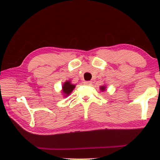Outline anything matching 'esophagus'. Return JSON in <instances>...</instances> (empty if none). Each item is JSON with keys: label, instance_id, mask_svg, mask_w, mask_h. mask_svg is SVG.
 <instances>
[{"label": "esophagus", "instance_id": "esophagus-1", "mask_svg": "<svg viewBox=\"0 0 160 160\" xmlns=\"http://www.w3.org/2000/svg\"><path fill=\"white\" fill-rule=\"evenodd\" d=\"M91 83H92L91 81H84V82H83V84L85 85H91Z\"/></svg>", "mask_w": 160, "mask_h": 160}]
</instances>
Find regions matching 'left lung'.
<instances>
[{
	"label": "left lung",
	"instance_id": "left-lung-1",
	"mask_svg": "<svg viewBox=\"0 0 160 160\" xmlns=\"http://www.w3.org/2000/svg\"><path fill=\"white\" fill-rule=\"evenodd\" d=\"M105 89H106V87H105V86H101V90H102V91H103V90H105Z\"/></svg>",
	"mask_w": 160,
	"mask_h": 160
}]
</instances>
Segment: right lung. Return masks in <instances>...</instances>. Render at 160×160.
Segmentation results:
<instances>
[{
    "label": "right lung",
    "mask_w": 160,
    "mask_h": 160,
    "mask_svg": "<svg viewBox=\"0 0 160 160\" xmlns=\"http://www.w3.org/2000/svg\"><path fill=\"white\" fill-rule=\"evenodd\" d=\"M75 85L71 84L70 81H67V82L64 83L62 86V90H63L64 94H65L66 96L67 95H70V92H72L74 88H75Z\"/></svg>",
    "instance_id": "add662e5"
}]
</instances>
